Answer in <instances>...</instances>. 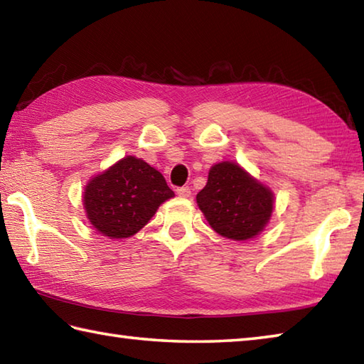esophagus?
Returning <instances> with one entry per match:
<instances>
[{
  "label": "esophagus",
  "instance_id": "obj_1",
  "mask_svg": "<svg viewBox=\"0 0 364 364\" xmlns=\"http://www.w3.org/2000/svg\"><path fill=\"white\" fill-rule=\"evenodd\" d=\"M176 194L180 197H189L191 196V189L188 186H183V188H178L176 189Z\"/></svg>",
  "mask_w": 364,
  "mask_h": 364
}]
</instances>
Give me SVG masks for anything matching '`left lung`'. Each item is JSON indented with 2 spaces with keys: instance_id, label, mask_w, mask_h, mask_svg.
Masks as SVG:
<instances>
[{
  "instance_id": "8db88e82",
  "label": "left lung",
  "mask_w": 364,
  "mask_h": 364,
  "mask_svg": "<svg viewBox=\"0 0 364 364\" xmlns=\"http://www.w3.org/2000/svg\"><path fill=\"white\" fill-rule=\"evenodd\" d=\"M273 203L272 189L229 161L210 168L206 186L197 194L198 208L213 230L235 241L254 238L265 229Z\"/></svg>"
}]
</instances>
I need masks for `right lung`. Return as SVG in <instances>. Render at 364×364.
<instances>
[{
    "label": "right lung",
    "instance_id": "add662e5",
    "mask_svg": "<svg viewBox=\"0 0 364 364\" xmlns=\"http://www.w3.org/2000/svg\"><path fill=\"white\" fill-rule=\"evenodd\" d=\"M173 196L161 172L135 156H126L91 178L83 206L99 233L119 240L137 233Z\"/></svg>",
    "mask_w": 364,
    "mask_h": 364
}]
</instances>
